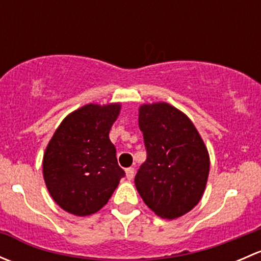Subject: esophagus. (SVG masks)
Returning a JSON list of instances; mask_svg holds the SVG:
<instances>
[{
	"mask_svg": "<svg viewBox=\"0 0 261 261\" xmlns=\"http://www.w3.org/2000/svg\"><path fill=\"white\" fill-rule=\"evenodd\" d=\"M125 172H126V178H127L128 180L133 179L134 174H135V169H134L133 167H130V168H127V169H126Z\"/></svg>",
	"mask_w": 261,
	"mask_h": 261,
	"instance_id": "obj_1",
	"label": "esophagus"
}]
</instances>
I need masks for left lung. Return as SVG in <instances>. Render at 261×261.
Masks as SVG:
<instances>
[{"instance_id":"obj_1","label":"left lung","mask_w":261,"mask_h":261,"mask_svg":"<svg viewBox=\"0 0 261 261\" xmlns=\"http://www.w3.org/2000/svg\"><path fill=\"white\" fill-rule=\"evenodd\" d=\"M146 160L135 175L145 204L174 220L191 211L206 189L210 156L201 135L183 112L158 102L139 109Z\"/></svg>"}]
</instances>
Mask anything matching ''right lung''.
Wrapping results in <instances>:
<instances>
[{
  "label": "right lung",
  "instance_id": "1",
  "mask_svg": "<svg viewBox=\"0 0 261 261\" xmlns=\"http://www.w3.org/2000/svg\"><path fill=\"white\" fill-rule=\"evenodd\" d=\"M120 109V103L86 105L68 115L49 141L44 180L64 211L75 216L96 213L125 177L109 138Z\"/></svg>",
  "mask_w": 261,
  "mask_h": 261
}]
</instances>
